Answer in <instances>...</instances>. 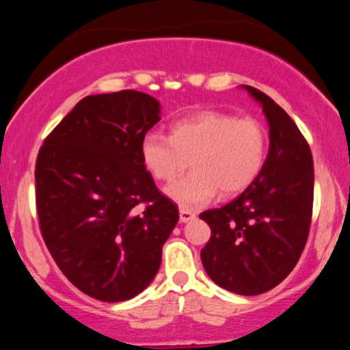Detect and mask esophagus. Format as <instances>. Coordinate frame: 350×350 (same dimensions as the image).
<instances>
[{
	"label": "esophagus",
	"mask_w": 350,
	"mask_h": 350,
	"mask_svg": "<svg viewBox=\"0 0 350 350\" xmlns=\"http://www.w3.org/2000/svg\"><path fill=\"white\" fill-rule=\"evenodd\" d=\"M179 216H180V222H183V224L193 221V219L196 217V215H194L191 210H187V208H180Z\"/></svg>",
	"instance_id": "34e87169"
}]
</instances>
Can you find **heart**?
Masks as SVG:
<instances>
[{"instance_id":"obj_1","label":"heart","mask_w":350,"mask_h":350,"mask_svg":"<svg viewBox=\"0 0 350 350\" xmlns=\"http://www.w3.org/2000/svg\"><path fill=\"white\" fill-rule=\"evenodd\" d=\"M267 156V133L254 118L200 111L174 122L168 137L148 133L140 142L145 170L156 180H173L191 165V173L165 188L182 208H198L216 198L244 191L256 179Z\"/></svg>"}]
</instances>
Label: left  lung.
I'll list each match as a JSON object with an SVG mask.
<instances>
[{
    "label": "left lung",
    "mask_w": 350,
    "mask_h": 350,
    "mask_svg": "<svg viewBox=\"0 0 350 350\" xmlns=\"http://www.w3.org/2000/svg\"><path fill=\"white\" fill-rule=\"evenodd\" d=\"M241 88L267 118L269 154L244 193L221 208L200 213L211 228L200 259L219 287L253 296L286 280L304 250L313 205V159L280 105L252 86Z\"/></svg>",
    "instance_id": "obj_1"
}]
</instances>
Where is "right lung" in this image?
Masks as SVG:
<instances>
[{"instance_id":"right-lung-1","label":"right lung","mask_w":350,"mask_h":350,"mask_svg":"<svg viewBox=\"0 0 350 350\" xmlns=\"http://www.w3.org/2000/svg\"><path fill=\"white\" fill-rule=\"evenodd\" d=\"M159 120L161 103L148 94L88 96L38 152L41 234L64 276L98 301L120 303L144 292L179 221L140 157V142Z\"/></svg>"}]
</instances>
